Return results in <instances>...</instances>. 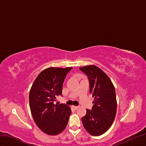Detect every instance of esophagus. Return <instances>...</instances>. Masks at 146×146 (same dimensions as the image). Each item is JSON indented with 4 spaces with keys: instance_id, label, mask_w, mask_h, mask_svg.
Masks as SVG:
<instances>
[{
    "instance_id": "obj_1",
    "label": "esophagus",
    "mask_w": 146,
    "mask_h": 146,
    "mask_svg": "<svg viewBox=\"0 0 146 146\" xmlns=\"http://www.w3.org/2000/svg\"><path fill=\"white\" fill-rule=\"evenodd\" d=\"M72 109L74 110H77L78 108H79V106H72Z\"/></svg>"
}]
</instances>
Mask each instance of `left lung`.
Returning a JSON list of instances; mask_svg holds the SVG:
<instances>
[{
    "instance_id": "left-lung-1",
    "label": "left lung",
    "mask_w": 146,
    "mask_h": 146,
    "mask_svg": "<svg viewBox=\"0 0 146 146\" xmlns=\"http://www.w3.org/2000/svg\"><path fill=\"white\" fill-rule=\"evenodd\" d=\"M89 81L90 93L94 98L92 110L87 109L82 117L84 128L92 136L105 133L113 123L117 111L114 86L110 78L95 65L80 67Z\"/></svg>"
}]
</instances>
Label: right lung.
Listing matches in <instances>:
<instances>
[{"label": "right lung", "instance_id": "obj_1", "mask_svg": "<svg viewBox=\"0 0 146 146\" xmlns=\"http://www.w3.org/2000/svg\"><path fill=\"white\" fill-rule=\"evenodd\" d=\"M72 67H49L35 79L29 93V105L32 117L40 130L49 135H57L65 130L72 113L65 104H54L61 95L63 83Z\"/></svg>", "mask_w": 146, "mask_h": 146}]
</instances>
